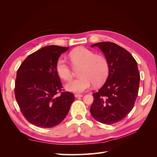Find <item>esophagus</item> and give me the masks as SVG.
Listing matches in <instances>:
<instances>
[{
	"label": "esophagus",
	"instance_id": "obj_1",
	"mask_svg": "<svg viewBox=\"0 0 157 157\" xmlns=\"http://www.w3.org/2000/svg\"><path fill=\"white\" fill-rule=\"evenodd\" d=\"M83 96L82 94H75V98H80V97H82Z\"/></svg>",
	"mask_w": 157,
	"mask_h": 157
}]
</instances>
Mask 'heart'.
Returning <instances> with one entry per match:
<instances>
[{
    "label": "heart",
    "mask_w": 157,
    "mask_h": 157,
    "mask_svg": "<svg viewBox=\"0 0 157 157\" xmlns=\"http://www.w3.org/2000/svg\"><path fill=\"white\" fill-rule=\"evenodd\" d=\"M69 58L75 68L80 67L78 78L65 85L67 90L73 93H82L88 90L92 84L98 86L106 80L109 73L107 59L101 55L84 47H78L70 52ZM56 69L59 77L65 81L72 78V71L65 60L59 58L57 61Z\"/></svg>",
    "instance_id": "b5f03b06"
}]
</instances>
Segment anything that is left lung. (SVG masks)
<instances>
[{
  "label": "left lung",
  "instance_id": "obj_1",
  "mask_svg": "<svg viewBox=\"0 0 157 157\" xmlns=\"http://www.w3.org/2000/svg\"><path fill=\"white\" fill-rule=\"evenodd\" d=\"M100 49L109 64V75L103 86L92 95V117L99 122L113 124L132 111L138 94L140 75L136 59L129 52L111 42L94 44Z\"/></svg>",
  "mask_w": 157,
  "mask_h": 157
}]
</instances>
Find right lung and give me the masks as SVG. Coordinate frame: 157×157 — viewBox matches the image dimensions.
Segmentation results:
<instances>
[{
	"instance_id": "obj_1",
	"label": "right lung",
	"mask_w": 157,
	"mask_h": 157,
	"mask_svg": "<svg viewBox=\"0 0 157 157\" xmlns=\"http://www.w3.org/2000/svg\"><path fill=\"white\" fill-rule=\"evenodd\" d=\"M69 47L50 45L27 56L17 71L15 96L24 117L36 126L48 128L63 121L75 100L74 94L63 92L56 65Z\"/></svg>"
}]
</instances>
